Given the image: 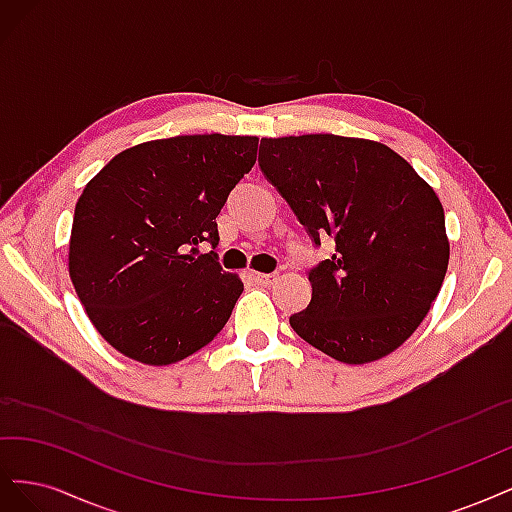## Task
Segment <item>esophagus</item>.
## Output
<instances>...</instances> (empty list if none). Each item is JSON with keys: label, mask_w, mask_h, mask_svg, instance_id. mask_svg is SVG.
Here are the masks:
<instances>
[{"label": "esophagus", "mask_w": 512, "mask_h": 512, "mask_svg": "<svg viewBox=\"0 0 512 512\" xmlns=\"http://www.w3.org/2000/svg\"><path fill=\"white\" fill-rule=\"evenodd\" d=\"M250 275L256 284H262V286H271L277 277L275 273H258V271H252Z\"/></svg>", "instance_id": "obj_1"}]
</instances>
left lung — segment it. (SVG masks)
<instances>
[{"label":"left lung","mask_w":512,"mask_h":512,"mask_svg":"<svg viewBox=\"0 0 512 512\" xmlns=\"http://www.w3.org/2000/svg\"><path fill=\"white\" fill-rule=\"evenodd\" d=\"M258 162L314 243L335 241L333 256L309 271L312 301L290 327L348 365L395 352L425 320L448 269L438 194L369 138H262Z\"/></svg>","instance_id":"left-lung-1"}]
</instances>
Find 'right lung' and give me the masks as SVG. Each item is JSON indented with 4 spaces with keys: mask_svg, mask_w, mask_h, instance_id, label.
Segmentation results:
<instances>
[{
    "mask_svg": "<svg viewBox=\"0 0 512 512\" xmlns=\"http://www.w3.org/2000/svg\"><path fill=\"white\" fill-rule=\"evenodd\" d=\"M256 149L258 136L158 138L117 153L85 185L68 271L91 324L123 356L170 365L224 329L243 282L196 247L218 245L215 218Z\"/></svg>",
    "mask_w": 512,
    "mask_h": 512,
    "instance_id": "add662e5",
    "label": "right lung"
}]
</instances>
